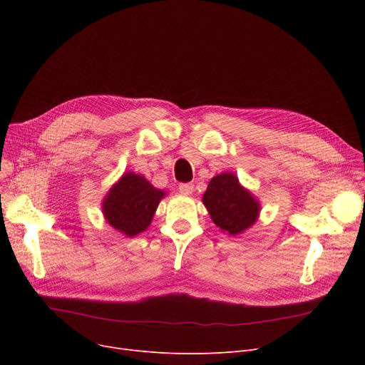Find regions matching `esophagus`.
I'll return each instance as SVG.
<instances>
[{"label": "esophagus", "mask_w": 365, "mask_h": 365, "mask_svg": "<svg viewBox=\"0 0 365 365\" xmlns=\"http://www.w3.org/2000/svg\"><path fill=\"white\" fill-rule=\"evenodd\" d=\"M179 190H180L182 194L189 195V194L194 192V185L192 183H180L179 185Z\"/></svg>", "instance_id": "obj_1"}]
</instances>
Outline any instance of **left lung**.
<instances>
[{"label": "left lung", "mask_w": 365, "mask_h": 365, "mask_svg": "<svg viewBox=\"0 0 365 365\" xmlns=\"http://www.w3.org/2000/svg\"><path fill=\"white\" fill-rule=\"evenodd\" d=\"M202 202L213 222L231 235L245 231L259 216V202L232 173H222L210 180Z\"/></svg>", "instance_id": "left-lung-1"}]
</instances>
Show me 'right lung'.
<instances>
[{
	"label": "right lung",
	"instance_id": "add662e5",
	"mask_svg": "<svg viewBox=\"0 0 365 365\" xmlns=\"http://www.w3.org/2000/svg\"><path fill=\"white\" fill-rule=\"evenodd\" d=\"M163 197V190L153 187L143 176L127 173L106 195L103 215L120 232L138 235L150 225Z\"/></svg>",
	"mask_w": 365,
	"mask_h": 365
}]
</instances>
